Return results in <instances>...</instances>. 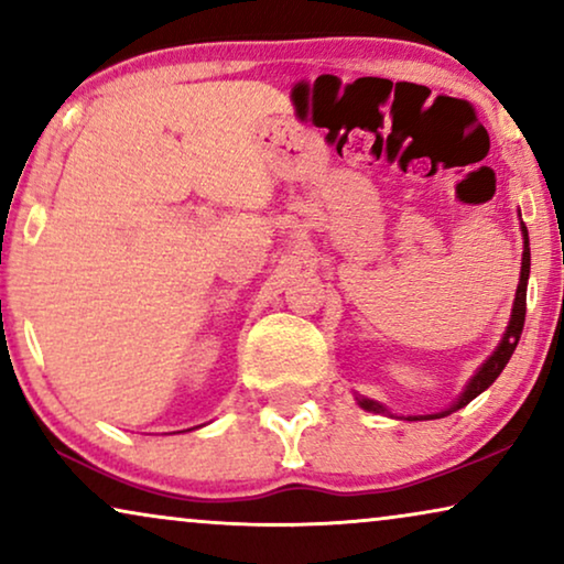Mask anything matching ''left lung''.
<instances>
[{
    "label": "left lung",
    "instance_id": "8db88e82",
    "mask_svg": "<svg viewBox=\"0 0 564 564\" xmlns=\"http://www.w3.org/2000/svg\"><path fill=\"white\" fill-rule=\"evenodd\" d=\"M521 234H523V253H521L519 288H516L511 321H508V326L503 330V338H500V344L496 346V351H492L490 357L482 361L480 369H477V372L469 377V382L465 384V390L459 392L457 400H454L452 405H446L444 411H438V413L408 415V421L444 419V415L459 411V408H465L467 403H473V400L480 395V392L488 390L490 384L498 380V375L506 369L508 359H511V354L516 351V346H519V338H521V330H523V321H527V284H529V269H531V251H529V230H527V226H523V223H521ZM357 403H359V408H365V411H369V413H388V415H392L388 408H384L382 403H377V400H372V398L357 395Z\"/></svg>",
    "mask_w": 564,
    "mask_h": 564
}]
</instances>
